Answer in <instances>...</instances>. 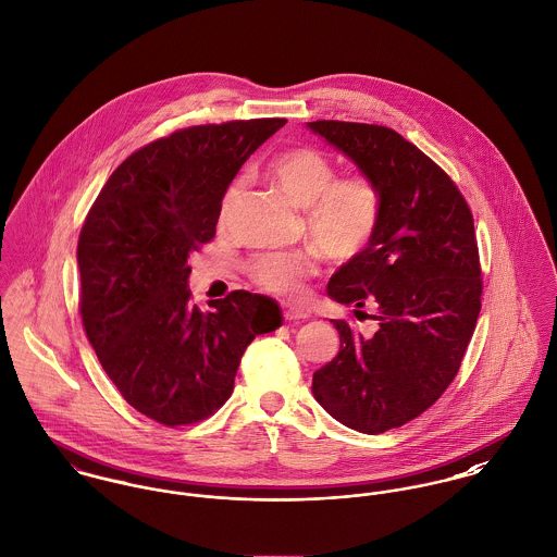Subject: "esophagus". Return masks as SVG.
I'll list each match as a JSON object with an SVG mask.
<instances>
[{"mask_svg": "<svg viewBox=\"0 0 557 557\" xmlns=\"http://www.w3.org/2000/svg\"><path fill=\"white\" fill-rule=\"evenodd\" d=\"M284 318L286 320H307L309 318V311L305 309V307H299V305H284Z\"/></svg>", "mask_w": 557, "mask_h": 557, "instance_id": "obj_1", "label": "esophagus"}]
</instances>
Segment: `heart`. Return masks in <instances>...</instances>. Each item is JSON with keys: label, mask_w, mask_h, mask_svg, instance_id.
<instances>
[{"label": "heart", "mask_w": 557, "mask_h": 557, "mask_svg": "<svg viewBox=\"0 0 557 557\" xmlns=\"http://www.w3.org/2000/svg\"><path fill=\"white\" fill-rule=\"evenodd\" d=\"M269 173L280 190L305 210V228L313 246L331 260H351L373 242L382 197L367 175L337 177V165L320 150L299 146L271 161ZM244 180H233L224 190L220 214L231 212L242 195ZM315 271L309 252H267L255 258L252 277L262 288L284 295L299 293L307 275Z\"/></svg>", "instance_id": "heart-1"}]
</instances>
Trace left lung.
Listing matches in <instances>:
<instances>
[{
    "mask_svg": "<svg viewBox=\"0 0 557 557\" xmlns=\"http://www.w3.org/2000/svg\"><path fill=\"white\" fill-rule=\"evenodd\" d=\"M382 197L369 248L342 264L329 297L373 307L375 335L333 320L339 354L313 373L315 400L347 429L380 434L420 413L454 382L481 311V267L472 214L451 177L392 128L307 123Z\"/></svg>",
    "mask_w": 557,
    "mask_h": 557,
    "instance_id": "left-lung-1",
    "label": "left lung"
}]
</instances>
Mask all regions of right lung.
Returning <instances> with one entry per match:
<instances>
[{
  "label": "right lung",
  "mask_w": 557,
  "mask_h": 557,
  "mask_svg": "<svg viewBox=\"0 0 557 557\" xmlns=\"http://www.w3.org/2000/svg\"><path fill=\"white\" fill-rule=\"evenodd\" d=\"M284 119L180 128L125 159L86 215L78 239L86 337L123 398L182 426L233 392L246 347L282 326L280 305L235 290L190 302L188 257L215 233L224 190Z\"/></svg>",
  "instance_id": "add662e5"
}]
</instances>
